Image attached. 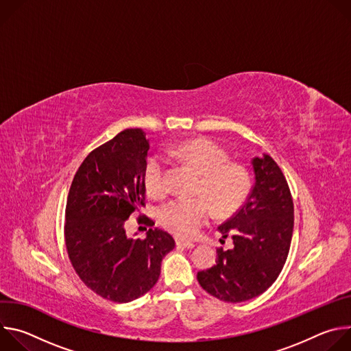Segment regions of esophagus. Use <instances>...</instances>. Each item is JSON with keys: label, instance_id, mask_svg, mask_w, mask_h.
<instances>
[{"label": "esophagus", "instance_id": "esophagus-1", "mask_svg": "<svg viewBox=\"0 0 351 351\" xmlns=\"http://www.w3.org/2000/svg\"><path fill=\"white\" fill-rule=\"evenodd\" d=\"M176 245L183 247V248H194L195 247V244L193 241H187V240H176Z\"/></svg>", "mask_w": 351, "mask_h": 351}]
</instances>
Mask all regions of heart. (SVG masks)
<instances>
[{
	"label": "heart",
	"mask_w": 351,
	"mask_h": 351,
	"mask_svg": "<svg viewBox=\"0 0 351 351\" xmlns=\"http://www.w3.org/2000/svg\"><path fill=\"white\" fill-rule=\"evenodd\" d=\"M169 158L180 161L202 176L199 198H176L160 211L161 223L173 234L190 239L210 222L215 208L219 217H229L247 202L252 178L245 168L229 162V154L210 138H194L169 148ZM147 193L161 198L169 190L168 160L161 154L149 157L144 168Z\"/></svg>",
	"instance_id": "obj_1"
}]
</instances>
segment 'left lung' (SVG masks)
Returning a JSON list of instances; mask_svg holds the SVG:
<instances>
[{
    "label": "left lung",
    "mask_w": 351,
    "mask_h": 351,
    "mask_svg": "<svg viewBox=\"0 0 351 351\" xmlns=\"http://www.w3.org/2000/svg\"><path fill=\"white\" fill-rule=\"evenodd\" d=\"M254 186L244 206L218 226L232 236L233 248L217 250V264L197 274L211 295L226 303H243L263 294L279 276L291 243L294 208L289 184L267 154L252 161Z\"/></svg>",
    "instance_id": "8db88e82"
}]
</instances>
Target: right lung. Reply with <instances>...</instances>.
Wrapping results in <instances>:
<instances>
[{
  "mask_svg": "<svg viewBox=\"0 0 351 351\" xmlns=\"http://www.w3.org/2000/svg\"><path fill=\"white\" fill-rule=\"evenodd\" d=\"M148 140L126 129L97 147L79 167L66 202L65 244L73 269L95 294L129 303L152 290L173 237L156 228L145 239H129L125 222L145 202ZM138 222L153 226L147 217Z\"/></svg>",
  "mask_w": 351,
  "mask_h": 351,
  "instance_id": "1",
  "label": "right lung"
}]
</instances>
